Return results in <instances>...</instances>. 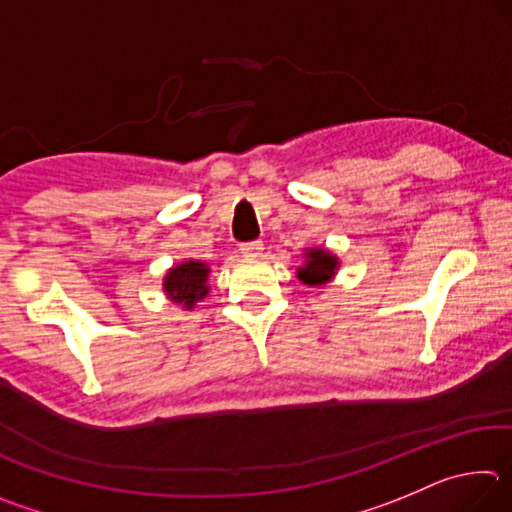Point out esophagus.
Returning <instances> with one entry per match:
<instances>
[{
    "instance_id": "obj_1",
    "label": "esophagus",
    "mask_w": 512,
    "mask_h": 512,
    "mask_svg": "<svg viewBox=\"0 0 512 512\" xmlns=\"http://www.w3.org/2000/svg\"><path fill=\"white\" fill-rule=\"evenodd\" d=\"M262 250H264L262 241H248V244H241V253H244L246 257L262 255Z\"/></svg>"
}]
</instances>
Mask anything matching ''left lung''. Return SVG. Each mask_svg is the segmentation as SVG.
<instances>
[{"mask_svg": "<svg viewBox=\"0 0 512 512\" xmlns=\"http://www.w3.org/2000/svg\"><path fill=\"white\" fill-rule=\"evenodd\" d=\"M336 268H339V257L325 248H309L305 253V266L298 268V277L309 287H323L332 280Z\"/></svg>", "mask_w": 512, "mask_h": 512, "instance_id": "1", "label": "left lung"}]
</instances>
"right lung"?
I'll return each instance as SVG.
<instances>
[{"mask_svg": "<svg viewBox=\"0 0 512 512\" xmlns=\"http://www.w3.org/2000/svg\"><path fill=\"white\" fill-rule=\"evenodd\" d=\"M207 275H210V268L203 262H196V259H189L178 266L169 268V273L164 275V293L167 298L183 305L187 311L194 309L198 300L207 296Z\"/></svg>", "mask_w": 512, "mask_h": 512, "instance_id": "obj_1", "label": "right lung"}]
</instances>
